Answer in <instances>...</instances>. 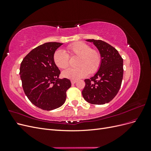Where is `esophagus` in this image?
Instances as JSON below:
<instances>
[{
	"label": "esophagus",
	"instance_id": "esophagus-1",
	"mask_svg": "<svg viewBox=\"0 0 151 151\" xmlns=\"http://www.w3.org/2000/svg\"><path fill=\"white\" fill-rule=\"evenodd\" d=\"M76 80H72L71 81V83H72V84H74L76 83Z\"/></svg>",
	"mask_w": 151,
	"mask_h": 151
}]
</instances>
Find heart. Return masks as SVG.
Segmentation results:
<instances>
[{"mask_svg": "<svg viewBox=\"0 0 151 151\" xmlns=\"http://www.w3.org/2000/svg\"><path fill=\"white\" fill-rule=\"evenodd\" d=\"M67 54L62 50H57L53 55V61L60 68L64 69L68 66L69 57H78L75 68H69L62 72L65 78L77 80L96 72L101 63V56L97 50L91 49L84 42H76L67 46Z\"/></svg>", "mask_w": 151, "mask_h": 151, "instance_id": "obj_1", "label": "heart"}]
</instances>
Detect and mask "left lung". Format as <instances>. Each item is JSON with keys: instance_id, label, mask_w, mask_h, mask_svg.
Instances as JSON below:
<instances>
[{"instance_id": "8db88e82", "label": "left lung", "mask_w": 151, "mask_h": 151, "mask_svg": "<svg viewBox=\"0 0 151 151\" xmlns=\"http://www.w3.org/2000/svg\"><path fill=\"white\" fill-rule=\"evenodd\" d=\"M97 47L101 56L98 72L86 83L82 91L86 101L93 104L108 103L116 96L122 85L123 74V58L111 45L99 40H86Z\"/></svg>"}]
</instances>
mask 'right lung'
I'll return each mask as SVG.
<instances>
[{"label": "right lung", "instance_id": "1", "mask_svg": "<svg viewBox=\"0 0 151 151\" xmlns=\"http://www.w3.org/2000/svg\"><path fill=\"white\" fill-rule=\"evenodd\" d=\"M62 45H41L32 50L21 63L19 74L24 92L32 103L43 110L60 107L71 86L69 79H59L60 71L53 61L54 53Z\"/></svg>", "mask_w": 151, "mask_h": 151}]
</instances>
